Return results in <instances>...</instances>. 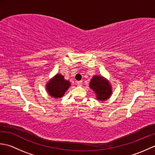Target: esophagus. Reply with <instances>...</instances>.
Here are the masks:
<instances>
[{
	"instance_id": "34e87169",
	"label": "esophagus",
	"mask_w": 155,
	"mask_h": 155,
	"mask_svg": "<svg viewBox=\"0 0 155 155\" xmlns=\"http://www.w3.org/2000/svg\"><path fill=\"white\" fill-rule=\"evenodd\" d=\"M82 84H83V82H82V81H77V86H81Z\"/></svg>"
}]
</instances>
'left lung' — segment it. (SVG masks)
I'll use <instances>...</instances> for the list:
<instances>
[{
	"label": "left lung",
	"mask_w": 155,
	"mask_h": 155,
	"mask_svg": "<svg viewBox=\"0 0 155 155\" xmlns=\"http://www.w3.org/2000/svg\"><path fill=\"white\" fill-rule=\"evenodd\" d=\"M90 87L97 94L98 100H107L112 94L110 85L107 81L101 76H94L90 82Z\"/></svg>",
	"instance_id": "8db88e82"
}]
</instances>
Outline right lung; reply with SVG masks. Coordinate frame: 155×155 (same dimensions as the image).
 <instances>
[{
  "label": "right lung",
  "mask_w": 155,
  "mask_h": 155,
  "mask_svg": "<svg viewBox=\"0 0 155 155\" xmlns=\"http://www.w3.org/2000/svg\"><path fill=\"white\" fill-rule=\"evenodd\" d=\"M71 86V83L64 80V77L58 74L47 84V89L49 94L54 98H60Z\"/></svg>",
  "instance_id": "1"
}]
</instances>
